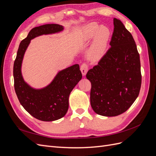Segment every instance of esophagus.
Wrapping results in <instances>:
<instances>
[{"mask_svg": "<svg viewBox=\"0 0 156 156\" xmlns=\"http://www.w3.org/2000/svg\"><path fill=\"white\" fill-rule=\"evenodd\" d=\"M80 69H81V73H82L83 76H84V75L87 74V73L88 72V65L86 63H83L81 66V68H80Z\"/></svg>", "mask_w": 156, "mask_h": 156, "instance_id": "esophagus-1", "label": "esophagus"}]
</instances>
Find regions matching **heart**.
Listing matches in <instances>:
<instances>
[{"mask_svg": "<svg viewBox=\"0 0 156 156\" xmlns=\"http://www.w3.org/2000/svg\"><path fill=\"white\" fill-rule=\"evenodd\" d=\"M83 39L90 40L94 37L89 51V56L92 59H97L105 53L110 37V30L105 26H100L96 23L87 25L82 29Z\"/></svg>", "mask_w": 156, "mask_h": 156, "instance_id": "heart-1", "label": "heart"}]
</instances>
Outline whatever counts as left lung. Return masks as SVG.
I'll use <instances>...</instances> for the list:
<instances>
[{
  "label": "left lung",
  "mask_w": 156,
  "mask_h": 156,
  "mask_svg": "<svg viewBox=\"0 0 156 156\" xmlns=\"http://www.w3.org/2000/svg\"><path fill=\"white\" fill-rule=\"evenodd\" d=\"M110 45L98 65L89 69L90 104L96 114L116 116L138 97L141 86L140 56L135 40L120 20L114 18Z\"/></svg>",
  "instance_id": "obj_1"
}]
</instances>
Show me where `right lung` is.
Segmentation results:
<instances>
[{"mask_svg": "<svg viewBox=\"0 0 156 156\" xmlns=\"http://www.w3.org/2000/svg\"><path fill=\"white\" fill-rule=\"evenodd\" d=\"M63 30L64 27L58 24H46L33 28L26 38L21 41L14 61V88L18 100L30 115L41 121H55L65 116L69 107V94L82 79V73L79 64H74L58 72L48 86L36 89L30 87L23 77V60L31 40Z\"/></svg>", "mask_w": 156, "mask_h": 156, "instance_id": "obj_1", "label": "right lung"}]
</instances>
